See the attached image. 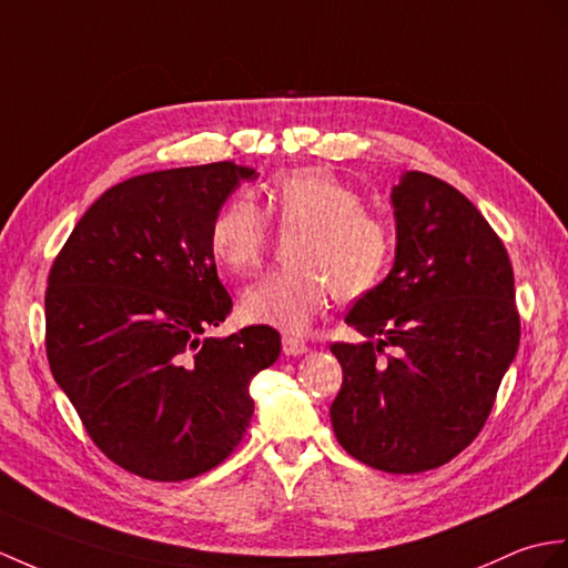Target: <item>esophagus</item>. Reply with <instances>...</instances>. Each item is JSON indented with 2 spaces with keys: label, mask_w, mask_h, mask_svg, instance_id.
Masks as SVG:
<instances>
[{
  "label": "esophagus",
  "mask_w": 568,
  "mask_h": 568,
  "mask_svg": "<svg viewBox=\"0 0 568 568\" xmlns=\"http://www.w3.org/2000/svg\"><path fill=\"white\" fill-rule=\"evenodd\" d=\"M307 351H310V346L302 338L283 336V353L285 355H302V353H307Z\"/></svg>",
  "instance_id": "1"
}]
</instances>
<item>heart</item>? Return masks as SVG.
<instances>
[{"label":"heart","mask_w":568,"mask_h":568,"mask_svg":"<svg viewBox=\"0 0 568 568\" xmlns=\"http://www.w3.org/2000/svg\"><path fill=\"white\" fill-rule=\"evenodd\" d=\"M268 214L281 232H300L290 248L293 268L263 275L242 295L248 322L305 332L332 295L358 300L389 275L397 240L389 222L363 207V195L332 171L305 166L266 186V213L246 195L224 203L210 222V254L230 273L261 266L271 242Z\"/></svg>","instance_id":"heart-1"}]
</instances>
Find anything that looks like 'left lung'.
<instances>
[{
  "instance_id": "8db88e82",
  "label": "left lung",
  "mask_w": 568,
  "mask_h": 568,
  "mask_svg": "<svg viewBox=\"0 0 568 568\" xmlns=\"http://www.w3.org/2000/svg\"><path fill=\"white\" fill-rule=\"evenodd\" d=\"M397 258L336 341V440L363 465L418 474L450 463L489 418L520 344L513 266L491 224L450 183L406 171L392 189Z\"/></svg>"
}]
</instances>
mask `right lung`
Listing matches in <instances>:
<instances>
[{
    "label": "right lung",
    "instance_id": "add662e5",
    "mask_svg": "<svg viewBox=\"0 0 568 568\" xmlns=\"http://www.w3.org/2000/svg\"><path fill=\"white\" fill-rule=\"evenodd\" d=\"M254 169L234 162L133 176L91 205L52 261L45 353L99 450L130 474L183 481L224 463L254 414L273 326L203 338L232 297L207 232Z\"/></svg>",
    "mask_w": 568,
    "mask_h": 568
}]
</instances>
